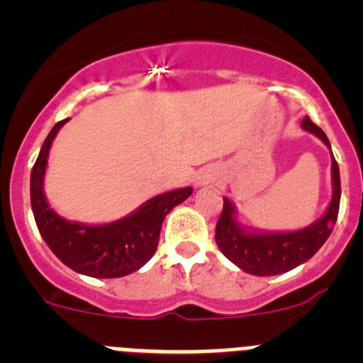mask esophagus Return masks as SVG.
<instances>
[{
  "instance_id": "obj_1",
  "label": "esophagus",
  "mask_w": 363,
  "mask_h": 363,
  "mask_svg": "<svg viewBox=\"0 0 363 363\" xmlns=\"http://www.w3.org/2000/svg\"><path fill=\"white\" fill-rule=\"evenodd\" d=\"M207 182H209V176L205 174V172L203 174H198L196 179H194V187H201V185H205Z\"/></svg>"
}]
</instances>
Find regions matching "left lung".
Returning a JSON list of instances; mask_svg holds the SVG:
<instances>
[{"instance_id":"left-lung-1","label":"left lung","mask_w":363,"mask_h":363,"mask_svg":"<svg viewBox=\"0 0 363 363\" xmlns=\"http://www.w3.org/2000/svg\"><path fill=\"white\" fill-rule=\"evenodd\" d=\"M301 129L320 138L327 149H331L325 133L307 116L301 120ZM331 182L333 196L323 216L298 230L278 233V230L249 229L238 221L233 201L223 198V211L216 223V243L220 251L234 265H238L242 271L255 277H274L306 264L331 236L338 218L342 191H340V171L335 156L331 158Z\"/></svg>"}]
</instances>
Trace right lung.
Listing matches in <instances>:
<instances>
[{"mask_svg": "<svg viewBox=\"0 0 363 363\" xmlns=\"http://www.w3.org/2000/svg\"><path fill=\"white\" fill-rule=\"evenodd\" d=\"M57 121L43 142L30 172V205L41 238L72 271L92 278H120L142 269L152 258L165 216L192 194L191 187L174 189L150 198L136 211L111 223H79L56 213L45 196V172L57 130Z\"/></svg>", "mask_w": 363, "mask_h": 363, "instance_id": "1", "label": "right lung"}]
</instances>
